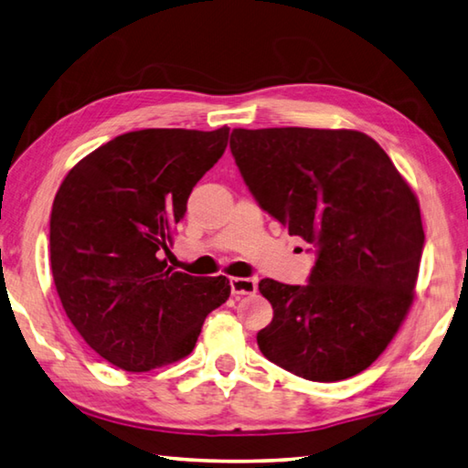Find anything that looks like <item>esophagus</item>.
<instances>
[{
	"label": "esophagus",
	"mask_w": 468,
	"mask_h": 468,
	"mask_svg": "<svg viewBox=\"0 0 468 468\" xmlns=\"http://www.w3.org/2000/svg\"><path fill=\"white\" fill-rule=\"evenodd\" d=\"M258 290V282L253 278H231V292L237 296H247V294H255Z\"/></svg>",
	"instance_id": "obj_1"
}]
</instances>
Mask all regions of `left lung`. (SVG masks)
Listing matches in <instances>:
<instances>
[{
  "mask_svg": "<svg viewBox=\"0 0 468 468\" xmlns=\"http://www.w3.org/2000/svg\"><path fill=\"white\" fill-rule=\"evenodd\" d=\"M231 154L258 205L313 243L306 286L265 278V359L310 381H341L386 351L414 300L424 229L418 198L369 135L233 130Z\"/></svg>",
  "mask_w": 468,
  "mask_h": 468,
  "instance_id": "left-lung-1",
  "label": "left lung"
}]
</instances>
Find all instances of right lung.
<instances>
[{
    "mask_svg": "<svg viewBox=\"0 0 468 468\" xmlns=\"http://www.w3.org/2000/svg\"><path fill=\"white\" fill-rule=\"evenodd\" d=\"M229 127L117 135L72 168L54 197L50 268L85 343L125 371H150L195 349L225 276L168 268L174 231L197 182L221 158Z\"/></svg>",
    "mask_w": 468,
    "mask_h": 468,
    "instance_id": "right-lung-1",
    "label": "right lung"
}]
</instances>
